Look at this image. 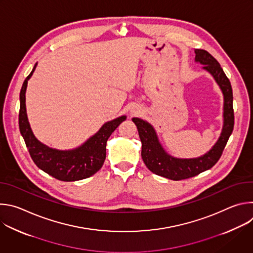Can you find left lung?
<instances>
[{
	"label": "left lung",
	"mask_w": 253,
	"mask_h": 253,
	"mask_svg": "<svg viewBox=\"0 0 253 253\" xmlns=\"http://www.w3.org/2000/svg\"><path fill=\"white\" fill-rule=\"evenodd\" d=\"M195 62L203 65L202 69L213 77L223 95V126L218 140L209 151L194 158H178L170 155L159 141L154 127L137 117L132 118L138 129L142 143V159L147 168L156 175L171 179L182 180L200 174L215 165L230 137L234 126L233 94L231 84L220 64L207 51L195 49Z\"/></svg>",
	"instance_id": "8db88e82"
}]
</instances>
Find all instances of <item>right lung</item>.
<instances>
[{
    "mask_svg": "<svg viewBox=\"0 0 253 253\" xmlns=\"http://www.w3.org/2000/svg\"><path fill=\"white\" fill-rule=\"evenodd\" d=\"M37 67L35 64L30 75L23 83L20 92L19 127L25 140L29 153L41 170L61 181H78L94 175L101 169L106 158L107 140L115 129L126 120V116H120L106 122L98 132L87 139L82 145L70 150L51 148L40 142L34 135L26 110V90L28 81Z\"/></svg>",
    "mask_w": 253,
    "mask_h": 253,
    "instance_id": "1",
    "label": "right lung"
}]
</instances>
